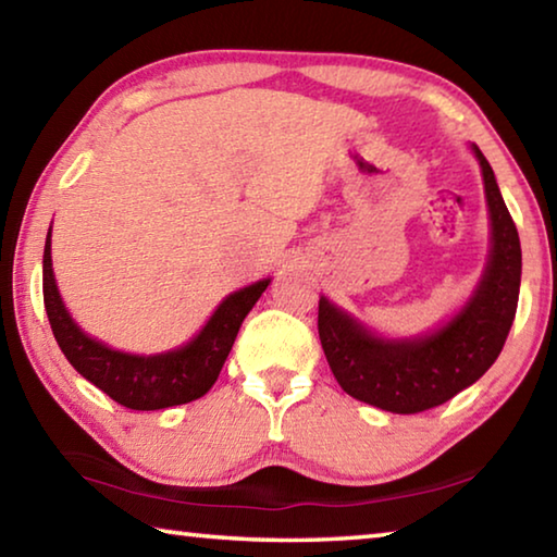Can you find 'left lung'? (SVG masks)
Instances as JSON below:
<instances>
[{
  "label": "left lung",
  "instance_id": "8db88e82",
  "mask_svg": "<svg viewBox=\"0 0 557 557\" xmlns=\"http://www.w3.org/2000/svg\"><path fill=\"white\" fill-rule=\"evenodd\" d=\"M484 174L492 252L474 295L449 322L420 338H381L319 299V338L338 385L356 400L412 414L455 398L492 369L511 332L521 289V240L498 191L494 169L471 145Z\"/></svg>",
  "mask_w": 557,
  "mask_h": 557
}]
</instances>
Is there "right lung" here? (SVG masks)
Returning a JSON list of instances; mask_svg holds the SVG:
<instances>
[{
  "label": "right lung",
  "instance_id": "1",
  "mask_svg": "<svg viewBox=\"0 0 557 557\" xmlns=\"http://www.w3.org/2000/svg\"><path fill=\"white\" fill-rule=\"evenodd\" d=\"M260 280L225 297L194 342L157 356L122 354L90 338L73 322L55 287L51 231L44 248V307L61 351L83 379L129 410H162L201 398L219 379L243 319L268 289Z\"/></svg>",
  "mask_w": 557,
  "mask_h": 557
}]
</instances>
